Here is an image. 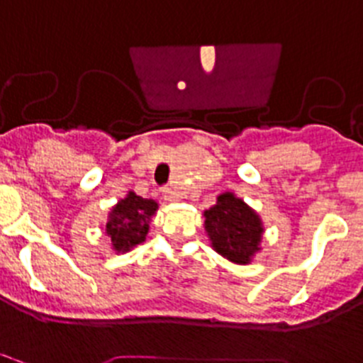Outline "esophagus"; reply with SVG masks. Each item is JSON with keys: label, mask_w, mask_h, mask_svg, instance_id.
Returning a JSON list of instances; mask_svg holds the SVG:
<instances>
[{"label": "esophagus", "mask_w": 363, "mask_h": 363, "mask_svg": "<svg viewBox=\"0 0 363 363\" xmlns=\"http://www.w3.org/2000/svg\"><path fill=\"white\" fill-rule=\"evenodd\" d=\"M162 195L166 201H179V197H181V195H179V191L175 190V188H169V186H166V188H164Z\"/></svg>", "instance_id": "esophagus-1"}]
</instances>
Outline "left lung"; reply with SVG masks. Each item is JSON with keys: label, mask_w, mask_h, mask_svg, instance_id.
<instances>
[{"label": "left lung", "mask_w": 363, "mask_h": 363, "mask_svg": "<svg viewBox=\"0 0 363 363\" xmlns=\"http://www.w3.org/2000/svg\"><path fill=\"white\" fill-rule=\"evenodd\" d=\"M204 217V228L213 248L226 259L245 264L259 250L263 234L259 217L232 194L219 195Z\"/></svg>", "instance_id": "8db88e82"}]
</instances>
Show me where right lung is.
I'll list each match as a JSON object with an SVG mask.
<instances>
[{
  "instance_id": "1",
  "label": "right lung",
  "mask_w": 363,
  "mask_h": 363,
  "mask_svg": "<svg viewBox=\"0 0 363 363\" xmlns=\"http://www.w3.org/2000/svg\"><path fill=\"white\" fill-rule=\"evenodd\" d=\"M157 203L143 199L129 191L125 199L113 208L106 225V234L111 238L116 252H128L146 239L150 219L155 213Z\"/></svg>"
}]
</instances>
